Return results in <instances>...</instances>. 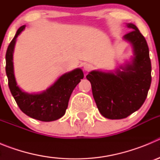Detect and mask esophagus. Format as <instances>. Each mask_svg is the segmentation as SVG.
<instances>
[{
  "mask_svg": "<svg viewBox=\"0 0 160 160\" xmlns=\"http://www.w3.org/2000/svg\"><path fill=\"white\" fill-rule=\"evenodd\" d=\"M92 65L89 64V63H85L84 65H83V69H84L85 71H90L91 69H92Z\"/></svg>",
  "mask_w": 160,
  "mask_h": 160,
  "instance_id": "esophagus-1",
  "label": "esophagus"
}]
</instances>
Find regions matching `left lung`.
Here are the masks:
<instances>
[{
	"instance_id": "1",
	"label": "left lung",
	"mask_w": 160,
	"mask_h": 160,
	"mask_svg": "<svg viewBox=\"0 0 160 160\" xmlns=\"http://www.w3.org/2000/svg\"><path fill=\"white\" fill-rule=\"evenodd\" d=\"M123 40L132 46L133 56L114 71L92 70L87 75L93 97L103 117L122 119L138 111L148 96L152 82V64L146 39L134 24Z\"/></svg>"
}]
</instances>
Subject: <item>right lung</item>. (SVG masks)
<instances>
[{
  "instance_id": "obj_1",
  "label": "right lung",
  "mask_w": 160,
  "mask_h": 160,
  "mask_svg": "<svg viewBox=\"0 0 160 160\" xmlns=\"http://www.w3.org/2000/svg\"><path fill=\"white\" fill-rule=\"evenodd\" d=\"M22 25L17 31L8 46L5 55L8 87L21 111L26 115L42 122H51L62 118L66 113L73 89L84 78L80 68L64 73L53 85L40 93H27L20 88L13 69V50L17 38L25 29Z\"/></svg>"
}]
</instances>
